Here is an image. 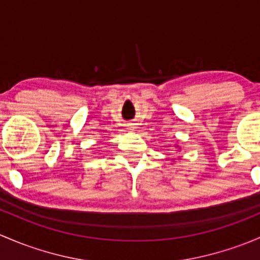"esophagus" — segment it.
<instances>
[{
	"label": "esophagus",
	"mask_w": 260,
	"mask_h": 260,
	"mask_svg": "<svg viewBox=\"0 0 260 260\" xmlns=\"http://www.w3.org/2000/svg\"><path fill=\"white\" fill-rule=\"evenodd\" d=\"M127 126H129V129H130V130L135 129V126H134V124H129V125H127Z\"/></svg>",
	"instance_id": "esophagus-1"
}]
</instances>
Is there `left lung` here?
<instances>
[{"label":"left lung","instance_id":"1","mask_svg":"<svg viewBox=\"0 0 260 260\" xmlns=\"http://www.w3.org/2000/svg\"><path fill=\"white\" fill-rule=\"evenodd\" d=\"M175 148H176V151H180V148H179L178 145H175ZM180 157H181V156H179V159H180ZM173 160H174V159H173Z\"/></svg>","mask_w":260,"mask_h":260}]
</instances>
